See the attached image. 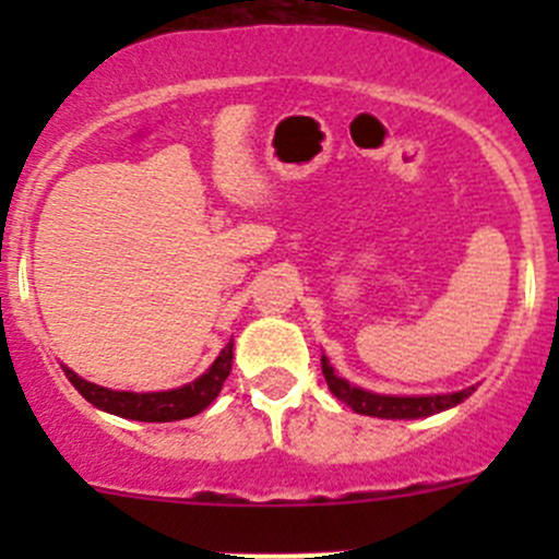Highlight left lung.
I'll use <instances>...</instances> for the list:
<instances>
[{
  "label": "left lung",
  "instance_id": "8db88e82",
  "mask_svg": "<svg viewBox=\"0 0 559 559\" xmlns=\"http://www.w3.org/2000/svg\"><path fill=\"white\" fill-rule=\"evenodd\" d=\"M321 373H324L326 386L341 403L354 408L357 414L379 416V419H421V416L441 414V411L454 408L462 400H467L476 386H467L462 392L452 394H421V397H397V394H376L368 389H359L348 384L346 379L335 376L330 359L321 354Z\"/></svg>",
  "mask_w": 559,
  "mask_h": 559
}]
</instances>
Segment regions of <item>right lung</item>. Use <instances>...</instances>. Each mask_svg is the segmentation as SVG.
I'll return each mask as SVG.
<instances>
[{
  "instance_id": "add662e5",
  "label": "right lung",
  "mask_w": 559,
  "mask_h": 559,
  "mask_svg": "<svg viewBox=\"0 0 559 559\" xmlns=\"http://www.w3.org/2000/svg\"><path fill=\"white\" fill-rule=\"evenodd\" d=\"M229 370H233V341L222 348L207 373H202L191 384L167 389V392H116V389H105L81 379L70 368H64V376L88 403L97 405L99 411H107V414L138 421H178L205 411L222 392Z\"/></svg>"
}]
</instances>
